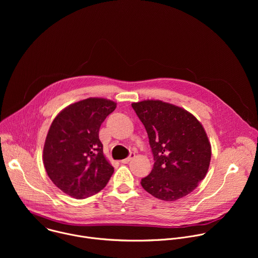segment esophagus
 I'll list each match as a JSON object with an SVG mask.
<instances>
[{"label":"esophagus","mask_w":258,"mask_h":258,"mask_svg":"<svg viewBox=\"0 0 258 258\" xmlns=\"http://www.w3.org/2000/svg\"><path fill=\"white\" fill-rule=\"evenodd\" d=\"M135 157V153H131V155L127 157V158H125V159H123V160H121V163H123V164H126V163H128L133 158Z\"/></svg>","instance_id":"obj_1"}]
</instances>
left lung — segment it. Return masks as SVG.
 I'll return each mask as SVG.
<instances>
[{
	"label": "left lung",
	"mask_w": 258,
	"mask_h": 258,
	"mask_svg": "<svg viewBox=\"0 0 258 258\" xmlns=\"http://www.w3.org/2000/svg\"><path fill=\"white\" fill-rule=\"evenodd\" d=\"M132 107L144 124L154 156L142 187L152 196L175 201L193 192L205 177L211 146L201 122L189 111L160 100H144Z\"/></svg>",
	"instance_id": "obj_1"
}]
</instances>
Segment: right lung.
<instances>
[{"mask_svg":"<svg viewBox=\"0 0 258 258\" xmlns=\"http://www.w3.org/2000/svg\"><path fill=\"white\" fill-rule=\"evenodd\" d=\"M116 103L88 98L73 103L55 117L44 145L43 162L54 185L84 199L105 188L114 168L103 154L99 130Z\"/></svg>","mask_w":258,"mask_h":258,"instance_id":"right-lung-1","label":"right lung"}]
</instances>
